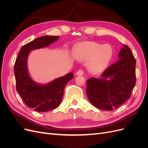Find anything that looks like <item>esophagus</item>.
<instances>
[{"instance_id": "esophagus-1", "label": "esophagus", "mask_w": 148, "mask_h": 148, "mask_svg": "<svg viewBox=\"0 0 148 148\" xmlns=\"http://www.w3.org/2000/svg\"><path fill=\"white\" fill-rule=\"evenodd\" d=\"M83 73H84V72H83V71L82 70H78V71H77V75H78V76H81V75H83Z\"/></svg>"}]
</instances>
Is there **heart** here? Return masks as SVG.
Here are the masks:
<instances>
[{
    "label": "heart",
    "instance_id": "heart-1",
    "mask_svg": "<svg viewBox=\"0 0 148 148\" xmlns=\"http://www.w3.org/2000/svg\"><path fill=\"white\" fill-rule=\"evenodd\" d=\"M75 56L78 59L88 60V68L92 73H100L106 69L114 55L112 47L109 44L91 41L79 43L75 49Z\"/></svg>",
    "mask_w": 148,
    "mask_h": 148
}]
</instances>
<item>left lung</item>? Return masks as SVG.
<instances>
[{"mask_svg":"<svg viewBox=\"0 0 148 148\" xmlns=\"http://www.w3.org/2000/svg\"><path fill=\"white\" fill-rule=\"evenodd\" d=\"M119 60L109 66L99 78L87 80L86 95L97 108L105 110L117 109L128 100L136 83V60L127 46L120 51Z\"/></svg>","mask_w":148,"mask_h":148,"instance_id":"8db88e82","label":"left lung"}]
</instances>
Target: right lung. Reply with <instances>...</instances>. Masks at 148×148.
Instances as JSON below:
<instances>
[{
  "label": "right lung",
  "mask_w": 148,
  "mask_h": 148,
  "mask_svg": "<svg viewBox=\"0 0 148 148\" xmlns=\"http://www.w3.org/2000/svg\"><path fill=\"white\" fill-rule=\"evenodd\" d=\"M59 36H45L38 38L21 47L14 66L16 91L25 104L40 112L54 109L60 105L64 88L73 73H69L46 84H40L31 78L28 69V58L31 51L48 47Z\"/></svg>",
  "instance_id": "obj_1"
}]
</instances>
